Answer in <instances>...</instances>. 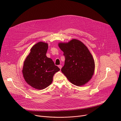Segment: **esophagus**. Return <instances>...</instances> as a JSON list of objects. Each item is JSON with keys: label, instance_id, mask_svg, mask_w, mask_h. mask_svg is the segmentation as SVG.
Masks as SVG:
<instances>
[{"label": "esophagus", "instance_id": "obj_1", "mask_svg": "<svg viewBox=\"0 0 121 121\" xmlns=\"http://www.w3.org/2000/svg\"><path fill=\"white\" fill-rule=\"evenodd\" d=\"M58 67H59V68L61 69V68H62V65H58Z\"/></svg>", "mask_w": 121, "mask_h": 121}]
</instances>
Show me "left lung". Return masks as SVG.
<instances>
[{
    "instance_id": "1",
    "label": "left lung",
    "mask_w": 121,
    "mask_h": 121,
    "mask_svg": "<svg viewBox=\"0 0 121 121\" xmlns=\"http://www.w3.org/2000/svg\"><path fill=\"white\" fill-rule=\"evenodd\" d=\"M58 46L65 57L62 72L75 85L80 86L87 83L92 78L95 68L94 59L88 48L76 39L68 43H59Z\"/></svg>"
}]
</instances>
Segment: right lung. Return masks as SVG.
Instances as JSON below:
<instances>
[{
    "mask_svg": "<svg viewBox=\"0 0 121 121\" xmlns=\"http://www.w3.org/2000/svg\"><path fill=\"white\" fill-rule=\"evenodd\" d=\"M48 44L39 42L32 46L26 57L22 73L26 82L32 87L43 90L52 82L54 74L60 70L52 59L46 56Z\"/></svg>",
    "mask_w": 121,
    "mask_h": 121,
    "instance_id": "add662e5",
    "label": "right lung"
}]
</instances>
